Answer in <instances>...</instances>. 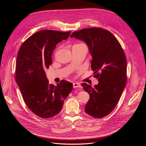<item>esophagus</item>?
Returning <instances> with one entry per match:
<instances>
[{
	"instance_id": "esophagus-1",
	"label": "esophagus",
	"mask_w": 146,
	"mask_h": 146,
	"mask_svg": "<svg viewBox=\"0 0 146 146\" xmlns=\"http://www.w3.org/2000/svg\"><path fill=\"white\" fill-rule=\"evenodd\" d=\"M73 88H77V87H81V84H80V83H78V82H74L73 84Z\"/></svg>"
}]
</instances>
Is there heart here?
Returning a JSON list of instances; mask_svg holds the SVG:
<instances>
[{"label": "heart", "instance_id": "heart-1", "mask_svg": "<svg viewBox=\"0 0 146 146\" xmlns=\"http://www.w3.org/2000/svg\"><path fill=\"white\" fill-rule=\"evenodd\" d=\"M78 44H81V43H78V44H75V45H78Z\"/></svg>", "mask_w": 146, "mask_h": 146}]
</instances>
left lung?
<instances>
[{"mask_svg": "<svg viewBox=\"0 0 146 146\" xmlns=\"http://www.w3.org/2000/svg\"><path fill=\"white\" fill-rule=\"evenodd\" d=\"M71 37L84 41L92 56L91 69L98 84L94 87L82 83L90 98L85 111L101 118L115 108L127 83V58L116 37L100 28L82 29L73 32Z\"/></svg>", "mask_w": 146, "mask_h": 146, "instance_id": "obj_1", "label": "left lung"}]
</instances>
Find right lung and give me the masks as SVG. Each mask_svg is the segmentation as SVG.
<instances>
[{
  "mask_svg": "<svg viewBox=\"0 0 146 146\" xmlns=\"http://www.w3.org/2000/svg\"><path fill=\"white\" fill-rule=\"evenodd\" d=\"M71 32L38 31L23 43L17 56L15 80L28 108L43 118L58 114L64 100L73 90V84L62 80L50 84L45 70L52 64L56 45L68 38Z\"/></svg>",
  "mask_w": 146,
  "mask_h": 146,
  "instance_id": "add662e5",
  "label": "right lung"
}]
</instances>
